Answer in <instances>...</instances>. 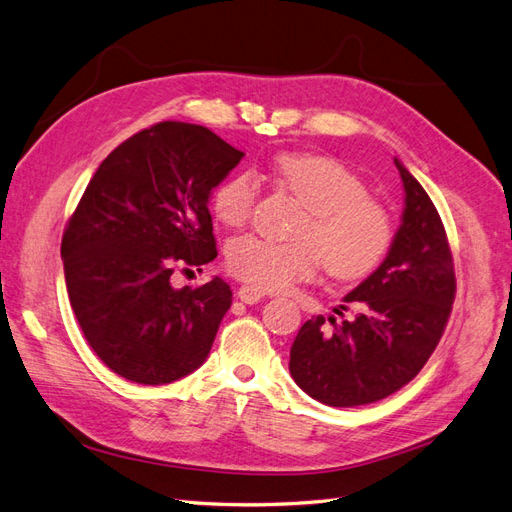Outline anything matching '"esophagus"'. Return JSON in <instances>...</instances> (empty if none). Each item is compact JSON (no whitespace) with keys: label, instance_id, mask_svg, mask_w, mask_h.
<instances>
[{"label":"esophagus","instance_id":"34e87169","mask_svg":"<svg viewBox=\"0 0 512 512\" xmlns=\"http://www.w3.org/2000/svg\"><path fill=\"white\" fill-rule=\"evenodd\" d=\"M237 297H239L243 303H247V305H254V303H258L260 299H265V292L254 288V286H241L239 292H237Z\"/></svg>","mask_w":512,"mask_h":512}]
</instances>
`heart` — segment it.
Here are the masks:
<instances>
[{
    "mask_svg": "<svg viewBox=\"0 0 512 512\" xmlns=\"http://www.w3.org/2000/svg\"><path fill=\"white\" fill-rule=\"evenodd\" d=\"M273 170L309 218L297 230L299 241L232 239L226 250L232 275L262 290H284L309 280L320 265L337 280H359L378 267L391 247L393 222L350 168L318 153H284ZM256 200L258 181L241 170L218 185L211 207L224 226L239 228L252 218Z\"/></svg>",
    "mask_w": 512,
    "mask_h": 512,
    "instance_id": "1",
    "label": "heart"
}]
</instances>
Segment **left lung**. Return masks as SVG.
Returning a JSON list of instances; mask_svg holds the SVG:
<instances>
[{"mask_svg":"<svg viewBox=\"0 0 512 512\" xmlns=\"http://www.w3.org/2000/svg\"><path fill=\"white\" fill-rule=\"evenodd\" d=\"M406 207L382 265L335 307L307 320L290 348V376L320 404L352 408L393 395L436 350L455 301L446 230L410 170L395 158Z\"/></svg>","mask_w":512,"mask_h":512,"instance_id":"8db88e82","label":"left lung"}]
</instances>
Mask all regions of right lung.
<instances>
[{"label":"right lung","mask_w":512,"mask_h":512,"mask_svg":"<svg viewBox=\"0 0 512 512\" xmlns=\"http://www.w3.org/2000/svg\"><path fill=\"white\" fill-rule=\"evenodd\" d=\"M243 156L203 126L162 121L91 177L61 258L87 344L117 376L158 386L205 363L232 290L222 277L175 288L170 275L218 256L209 196Z\"/></svg>","instance_id":"obj_1"}]
</instances>
